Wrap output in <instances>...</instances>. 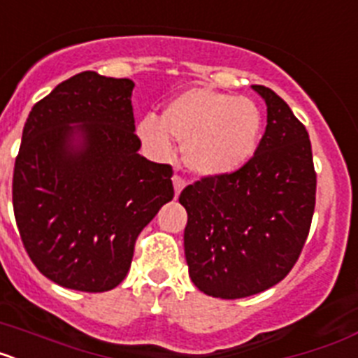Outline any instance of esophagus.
I'll return each instance as SVG.
<instances>
[{"instance_id":"34e87169","label":"esophagus","mask_w":358,"mask_h":358,"mask_svg":"<svg viewBox=\"0 0 358 358\" xmlns=\"http://www.w3.org/2000/svg\"><path fill=\"white\" fill-rule=\"evenodd\" d=\"M172 182H173V189H176V197H179L182 189H185L186 181H185V179H182L181 176H177V173H176V176L172 177Z\"/></svg>"}]
</instances>
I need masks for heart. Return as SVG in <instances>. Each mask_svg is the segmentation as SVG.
Masks as SVG:
<instances>
[{
    "instance_id": "b5f03b06",
    "label": "heart",
    "mask_w": 358,
    "mask_h": 358,
    "mask_svg": "<svg viewBox=\"0 0 358 358\" xmlns=\"http://www.w3.org/2000/svg\"><path fill=\"white\" fill-rule=\"evenodd\" d=\"M260 107L251 98L189 87L170 100L163 120L147 115L136 132L159 159H169L173 138L185 145V163L202 177L236 172L256 152L262 138Z\"/></svg>"
}]
</instances>
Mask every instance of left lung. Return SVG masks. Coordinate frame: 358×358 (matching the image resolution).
Returning <instances> with one entry per match:
<instances>
[{
    "mask_svg": "<svg viewBox=\"0 0 358 358\" xmlns=\"http://www.w3.org/2000/svg\"><path fill=\"white\" fill-rule=\"evenodd\" d=\"M267 127L242 169L182 189L185 255L194 285L238 299L280 283L299 258L315 206L312 145L305 125L273 90L252 85Z\"/></svg>",
    "mask_w": 358,
    "mask_h": 358,
    "instance_id": "8db88e82",
    "label": "left lung"
}]
</instances>
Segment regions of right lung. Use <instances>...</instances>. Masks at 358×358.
I'll return each mask as SVG.
<instances>
[{"mask_svg":"<svg viewBox=\"0 0 358 358\" xmlns=\"http://www.w3.org/2000/svg\"><path fill=\"white\" fill-rule=\"evenodd\" d=\"M129 78L82 71L31 107L12 201L28 256L57 285L106 292L173 199L172 166L140 156Z\"/></svg>","mask_w":358,"mask_h":358,"instance_id":"right-lung-1","label":"right lung"}]
</instances>
